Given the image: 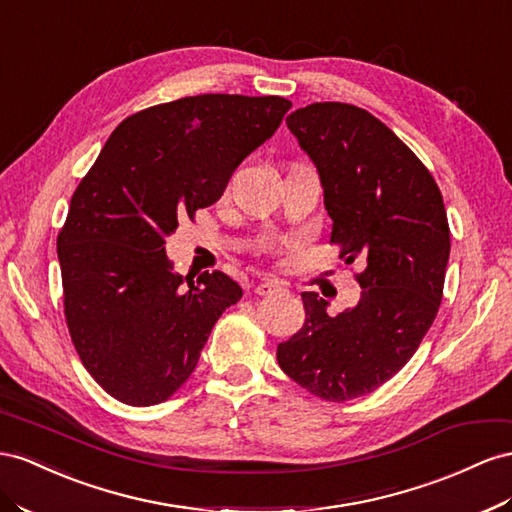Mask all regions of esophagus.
Returning a JSON list of instances; mask_svg holds the SVG:
<instances>
[{"label":"esophagus","instance_id":"esophagus-1","mask_svg":"<svg viewBox=\"0 0 512 512\" xmlns=\"http://www.w3.org/2000/svg\"><path fill=\"white\" fill-rule=\"evenodd\" d=\"M254 290H256L258 295L269 297V295L280 293V290H284V286H282V282H278V280H265V282H260Z\"/></svg>","mask_w":512,"mask_h":512}]
</instances>
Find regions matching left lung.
Instances as JSON below:
<instances>
[{
	"label": "left lung",
	"instance_id": "left-lung-1",
	"mask_svg": "<svg viewBox=\"0 0 512 512\" xmlns=\"http://www.w3.org/2000/svg\"><path fill=\"white\" fill-rule=\"evenodd\" d=\"M286 124L319 170L331 243L366 269L357 306L338 316L301 293L306 323L278 344V364L303 390L344 403L390 381L431 329L450 258L446 206L426 165L366 109L312 103Z\"/></svg>",
	"mask_w": 512,
	"mask_h": 512
}]
</instances>
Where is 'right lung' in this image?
<instances>
[{
    "mask_svg": "<svg viewBox=\"0 0 512 512\" xmlns=\"http://www.w3.org/2000/svg\"><path fill=\"white\" fill-rule=\"evenodd\" d=\"M282 96L200 94L124 118L81 178L58 234L64 316L81 364L124 405L168 400L243 297L222 271L174 273L165 237L222 198L278 131Z\"/></svg>",
    "mask_w": 512,
    "mask_h": 512,
    "instance_id": "obj_1",
    "label": "right lung"
}]
</instances>
